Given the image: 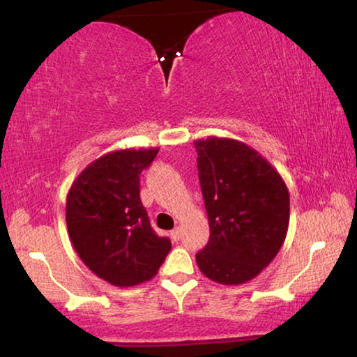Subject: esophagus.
Listing matches in <instances>:
<instances>
[{"label": "esophagus", "mask_w": 357, "mask_h": 357, "mask_svg": "<svg viewBox=\"0 0 357 357\" xmlns=\"http://www.w3.org/2000/svg\"><path fill=\"white\" fill-rule=\"evenodd\" d=\"M180 236H182V231H180V227H175L174 231H170V238H172L174 242H177Z\"/></svg>", "instance_id": "1"}]
</instances>
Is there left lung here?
Segmentation results:
<instances>
[{"mask_svg": "<svg viewBox=\"0 0 357 357\" xmlns=\"http://www.w3.org/2000/svg\"><path fill=\"white\" fill-rule=\"evenodd\" d=\"M209 221L199 271L219 284H243L278 255L289 227V192L280 172L242 141H195Z\"/></svg>", "mask_w": 357, "mask_h": 357, "instance_id": "1", "label": "left lung"}]
</instances>
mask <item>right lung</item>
I'll use <instances>...</instances> for the list:
<instances>
[{
  "mask_svg": "<svg viewBox=\"0 0 357 357\" xmlns=\"http://www.w3.org/2000/svg\"><path fill=\"white\" fill-rule=\"evenodd\" d=\"M159 148L119 149L92 160L71 183L66 227L82 263L116 287L158 275L172 247L158 237L139 198V174Z\"/></svg>",
  "mask_w": 357,
  "mask_h": 357,
  "instance_id": "add662e5",
  "label": "right lung"
}]
</instances>
